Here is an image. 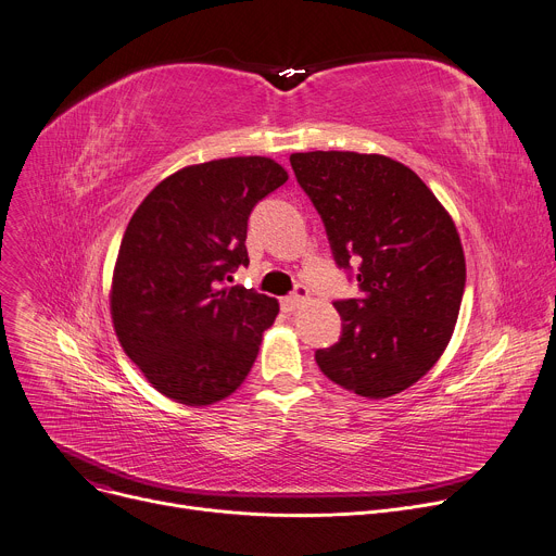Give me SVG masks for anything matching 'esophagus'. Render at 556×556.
Instances as JSON below:
<instances>
[{"label":"esophagus","mask_w":556,"mask_h":556,"mask_svg":"<svg viewBox=\"0 0 556 556\" xmlns=\"http://www.w3.org/2000/svg\"><path fill=\"white\" fill-rule=\"evenodd\" d=\"M308 296H311V292H308L306 286H296L294 292H290L288 296L281 299V306H283L286 313H292V311H296L301 304H304V301H308Z\"/></svg>","instance_id":"1"}]
</instances>
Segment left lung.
Segmentation results:
<instances>
[{
    "label": "left lung",
    "mask_w": 556,
    "mask_h": 556,
    "mask_svg": "<svg viewBox=\"0 0 556 556\" xmlns=\"http://www.w3.org/2000/svg\"><path fill=\"white\" fill-rule=\"evenodd\" d=\"M299 186L324 219L341 268L359 264L362 296L334 301L341 339L315 352L337 386L386 399L443 355L466 286L464 245L450 213L415 170L350 150L292 153Z\"/></svg>",
    "instance_id": "obj_1"
}]
</instances>
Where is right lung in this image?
I'll list each match as a JSON object with an SVG mask.
<instances>
[{
  "instance_id": "right-lung-1",
  "label": "right lung",
  "mask_w": 556,
  "mask_h": 556,
  "mask_svg": "<svg viewBox=\"0 0 556 556\" xmlns=\"http://www.w3.org/2000/svg\"><path fill=\"white\" fill-rule=\"evenodd\" d=\"M288 181L270 157H226L160 181L124 232L111 283L115 334L157 392L204 408L230 396L260 355L279 301L226 286L248 266V215Z\"/></svg>"
}]
</instances>
